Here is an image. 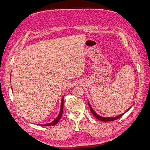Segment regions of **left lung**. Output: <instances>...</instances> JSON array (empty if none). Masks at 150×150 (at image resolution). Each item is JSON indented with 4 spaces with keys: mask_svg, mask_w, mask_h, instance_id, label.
Here are the masks:
<instances>
[{
    "mask_svg": "<svg viewBox=\"0 0 150 150\" xmlns=\"http://www.w3.org/2000/svg\"><path fill=\"white\" fill-rule=\"evenodd\" d=\"M88 104H89V108H90V110H91V112L93 113V115H94V116L95 117H96V118L98 120H100V121H105V122H107V121H115V120H117V119H119L120 117H121L122 115H123L125 113H126L127 111H128L129 109L132 107V106H131L128 110H127L126 112H125L124 113H122V114H121V115H118V116H115V117H103V116H99V115H98L97 113L95 112L93 110V108H92V107H91V104H90V103H89V101H88Z\"/></svg>",
    "mask_w": 150,
    "mask_h": 150,
    "instance_id": "left-lung-1",
    "label": "left lung"
}]
</instances>
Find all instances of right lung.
I'll list each match as a JSON object with an SVG mask.
<instances>
[{"label":"right lung","instance_id":"right-lung-1","mask_svg":"<svg viewBox=\"0 0 150 150\" xmlns=\"http://www.w3.org/2000/svg\"><path fill=\"white\" fill-rule=\"evenodd\" d=\"M64 96H63L62 99H61V110L59 111V113L58 116H57L56 118L51 123H47V124H44V125H40V126H52V125H55L57 124L59 122V121L60 120L61 117L62 115V112H63V107H64Z\"/></svg>","mask_w":150,"mask_h":150}]
</instances>
